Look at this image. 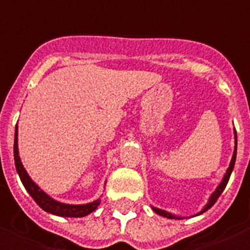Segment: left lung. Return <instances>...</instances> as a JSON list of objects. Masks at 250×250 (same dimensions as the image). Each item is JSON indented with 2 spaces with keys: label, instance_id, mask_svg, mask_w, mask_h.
Returning <instances> with one entry per match:
<instances>
[{
  "label": "left lung",
  "instance_id": "obj_1",
  "mask_svg": "<svg viewBox=\"0 0 250 250\" xmlns=\"http://www.w3.org/2000/svg\"><path fill=\"white\" fill-rule=\"evenodd\" d=\"M234 139H236V146H234V152H233V156H232V160H230V164H229L228 169H227V173L224 175L223 177V182L220 183L219 187L216 188V191L212 193V196L209 197V200H208V203H207V205L204 207V209L201 210V212H199L197 214H201L204 213L205 210H208L212 207V205L217 201V199L220 197V195L223 193V191L225 189V187H227V184H228L229 182V177H230V173H232V171H233V167H234V162H236V153H237V135H236V130H234ZM152 209L156 212L158 214H160V216H163V217H167V219H176V220H180L182 217H177V216H175V214H171L168 213V212H166V210L163 209H159V208H153Z\"/></svg>",
  "mask_w": 250,
  "mask_h": 250
}]
</instances>
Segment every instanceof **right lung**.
Instances as JSON below:
<instances>
[{
	"label": "right lung",
	"mask_w": 250,
	"mask_h": 250,
	"mask_svg": "<svg viewBox=\"0 0 250 250\" xmlns=\"http://www.w3.org/2000/svg\"><path fill=\"white\" fill-rule=\"evenodd\" d=\"M18 134H17V125H16V136H14V163H16V169L20 175L22 184L26 188V191L30 193V196L34 199L37 204L40 205L41 208L49 213L57 214V216H62V217H83L87 216L97 209L98 205L101 204V200L92 201L88 204L82 205H73V204H63L59 201L51 199L49 195H46L45 192L41 189L40 187L37 186L36 183L33 182L30 176L27 175L26 169L22 166L21 159L18 155Z\"/></svg>",
	"instance_id": "right-lung-1"
}]
</instances>
